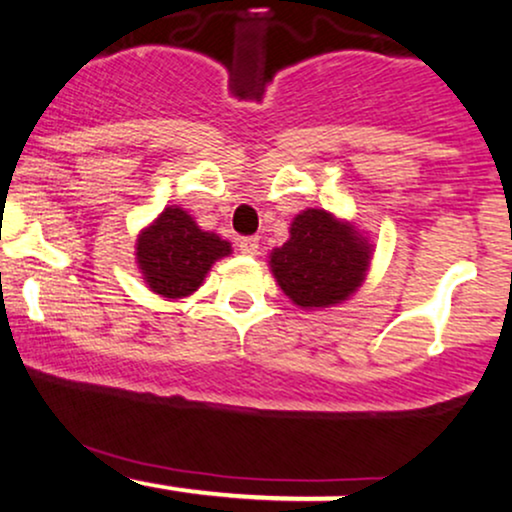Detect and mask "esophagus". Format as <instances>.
Here are the masks:
<instances>
[{
    "mask_svg": "<svg viewBox=\"0 0 512 512\" xmlns=\"http://www.w3.org/2000/svg\"><path fill=\"white\" fill-rule=\"evenodd\" d=\"M238 248L243 255H257V250H260V238L257 236H245L238 240Z\"/></svg>",
    "mask_w": 512,
    "mask_h": 512,
    "instance_id": "esophagus-1",
    "label": "esophagus"
}]
</instances>
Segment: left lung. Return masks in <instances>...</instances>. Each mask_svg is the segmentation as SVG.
Masks as SVG:
<instances>
[{
	"mask_svg": "<svg viewBox=\"0 0 512 512\" xmlns=\"http://www.w3.org/2000/svg\"><path fill=\"white\" fill-rule=\"evenodd\" d=\"M281 291L301 308L342 303L361 286L370 245L349 223L322 209H305L291 223V238L272 252Z\"/></svg>",
	"mask_w": 512,
	"mask_h": 512,
	"instance_id": "left-lung-1",
	"label": "left lung"
}]
</instances>
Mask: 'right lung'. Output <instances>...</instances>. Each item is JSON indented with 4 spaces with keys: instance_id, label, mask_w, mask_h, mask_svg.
Here are the masks:
<instances>
[{
    "instance_id": "1",
    "label": "right lung",
    "mask_w": 512,
    "mask_h": 512,
    "mask_svg": "<svg viewBox=\"0 0 512 512\" xmlns=\"http://www.w3.org/2000/svg\"><path fill=\"white\" fill-rule=\"evenodd\" d=\"M231 252V243L207 233L180 207H168L137 240V262L151 291L166 298L190 296L209 267Z\"/></svg>"
}]
</instances>
